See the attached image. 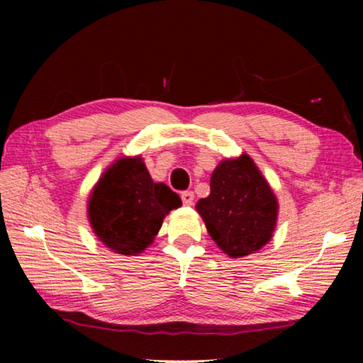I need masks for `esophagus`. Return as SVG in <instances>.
Segmentation results:
<instances>
[{
	"label": "esophagus",
	"mask_w": 363,
	"mask_h": 363,
	"mask_svg": "<svg viewBox=\"0 0 363 363\" xmlns=\"http://www.w3.org/2000/svg\"><path fill=\"white\" fill-rule=\"evenodd\" d=\"M181 199H182V203H184V205L190 206V205H194V199H195V195H194L192 190H186V192H182V194H181Z\"/></svg>",
	"instance_id": "esophagus-1"
}]
</instances>
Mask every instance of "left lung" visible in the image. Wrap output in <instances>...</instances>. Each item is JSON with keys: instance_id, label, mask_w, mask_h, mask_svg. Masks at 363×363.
<instances>
[{"instance_id": "obj_1", "label": "left lung", "mask_w": 363, "mask_h": 363, "mask_svg": "<svg viewBox=\"0 0 363 363\" xmlns=\"http://www.w3.org/2000/svg\"><path fill=\"white\" fill-rule=\"evenodd\" d=\"M211 192L196 210L218 247L230 257L264 247L277 223V199L248 155L224 160L213 171Z\"/></svg>"}]
</instances>
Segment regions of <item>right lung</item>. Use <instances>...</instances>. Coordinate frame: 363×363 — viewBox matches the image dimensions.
<instances>
[{"mask_svg": "<svg viewBox=\"0 0 363 363\" xmlns=\"http://www.w3.org/2000/svg\"><path fill=\"white\" fill-rule=\"evenodd\" d=\"M182 205L179 195L157 184L143 158L116 160L91 194L89 223L99 240L120 255H138L153 242L171 210Z\"/></svg>", "mask_w": 363, "mask_h": 363, "instance_id": "add662e5", "label": "right lung"}]
</instances>
